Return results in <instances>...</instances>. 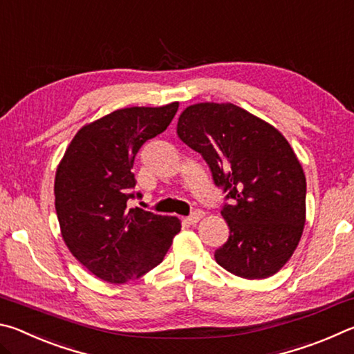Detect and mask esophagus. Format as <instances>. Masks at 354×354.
Segmentation results:
<instances>
[{"mask_svg":"<svg viewBox=\"0 0 354 354\" xmlns=\"http://www.w3.org/2000/svg\"><path fill=\"white\" fill-rule=\"evenodd\" d=\"M201 217H203V212L195 211V212H192L187 218H185V221H187V223H190V225H195V223H198Z\"/></svg>","mask_w":354,"mask_h":354,"instance_id":"1","label":"esophagus"}]
</instances>
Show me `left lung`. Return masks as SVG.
I'll use <instances>...</instances> for the list:
<instances>
[{
    "label": "left lung",
    "instance_id": "obj_1",
    "mask_svg": "<svg viewBox=\"0 0 354 354\" xmlns=\"http://www.w3.org/2000/svg\"><path fill=\"white\" fill-rule=\"evenodd\" d=\"M178 136L203 156L223 190L230 237L215 261L247 279L268 278L290 259L306 220V178L284 136L231 103L189 106Z\"/></svg>",
    "mask_w": 354,
    "mask_h": 354
}]
</instances>
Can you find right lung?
Instances as JSON below:
<instances>
[{
  "label": "right lung",
  "mask_w": 354,
  "mask_h": 354,
  "mask_svg": "<svg viewBox=\"0 0 354 354\" xmlns=\"http://www.w3.org/2000/svg\"><path fill=\"white\" fill-rule=\"evenodd\" d=\"M178 103L127 107L81 128L59 164L56 212L64 242L95 277L112 284L137 279L162 262L181 231L176 217L128 207L133 165L143 143L164 133Z\"/></svg>",
  "instance_id": "1"
}]
</instances>
